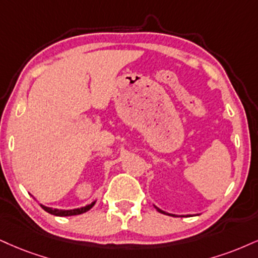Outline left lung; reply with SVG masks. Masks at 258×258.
<instances>
[{
    "label": "left lung",
    "instance_id": "obj_1",
    "mask_svg": "<svg viewBox=\"0 0 258 258\" xmlns=\"http://www.w3.org/2000/svg\"><path fill=\"white\" fill-rule=\"evenodd\" d=\"M154 207H155V206H154ZM155 208H156V210H157V212H159V213H161V214H166V215H169V216H175V215H173V214H168V213L163 212V210H161V209H160V208H157V207H155Z\"/></svg>",
    "mask_w": 258,
    "mask_h": 258
}]
</instances>
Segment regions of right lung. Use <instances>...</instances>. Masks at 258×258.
<instances>
[{
    "instance_id": "1",
    "label": "right lung",
    "mask_w": 258,
    "mask_h": 258,
    "mask_svg": "<svg viewBox=\"0 0 258 258\" xmlns=\"http://www.w3.org/2000/svg\"><path fill=\"white\" fill-rule=\"evenodd\" d=\"M95 203H96V201H94L91 204H88V206H85V207L77 208V209H71V210L52 209V208L42 206V204H40V207H42L46 213L51 214V215H55V216H72V215H79V214L86 213V212H88V210H90L92 207L95 206Z\"/></svg>"
}]
</instances>
